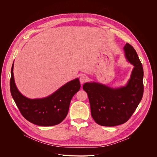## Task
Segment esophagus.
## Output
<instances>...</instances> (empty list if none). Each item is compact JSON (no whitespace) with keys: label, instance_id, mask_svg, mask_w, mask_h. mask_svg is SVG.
<instances>
[{"label":"esophagus","instance_id":"obj_1","mask_svg":"<svg viewBox=\"0 0 157 157\" xmlns=\"http://www.w3.org/2000/svg\"><path fill=\"white\" fill-rule=\"evenodd\" d=\"M79 81H80L81 84H83V83L86 82L87 81V77L84 76V75H82L79 78Z\"/></svg>","mask_w":157,"mask_h":157}]
</instances>
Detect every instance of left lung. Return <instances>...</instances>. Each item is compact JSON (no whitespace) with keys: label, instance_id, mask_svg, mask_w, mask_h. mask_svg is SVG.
Here are the masks:
<instances>
[{"label":"left lung","instance_id":"left-lung-1","mask_svg":"<svg viewBox=\"0 0 157 157\" xmlns=\"http://www.w3.org/2000/svg\"><path fill=\"white\" fill-rule=\"evenodd\" d=\"M126 58L134 66L127 86L112 89L96 82H86L82 88L90 103L91 116L102 126L113 127L126 122L136 110L144 94V70L137 53L128 43L124 47Z\"/></svg>","mask_w":157,"mask_h":157}]
</instances>
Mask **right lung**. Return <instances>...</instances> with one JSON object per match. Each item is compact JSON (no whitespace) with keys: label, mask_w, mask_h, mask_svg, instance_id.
Returning <instances> with one entry per match:
<instances>
[{"label":"right lung","mask_w":157,"mask_h":157,"mask_svg":"<svg viewBox=\"0 0 157 157\" xmlns=\"http://www.w3.org/2000/svg\"><path fill=\"white\" fill-rule=\"evenodd\" d=\"M13 68V63L10 80V92L23 117L40 126H52L61 123L68 114L72 98L80 89L79 79L77 78L66 83L48 97L30 99L24 96L17 89Z\"/></svg>","instance_id":"1"}]
</instances>
